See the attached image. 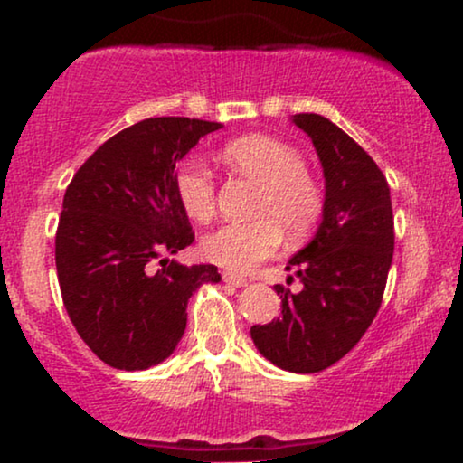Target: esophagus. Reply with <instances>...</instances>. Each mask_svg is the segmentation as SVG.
<instances>
[{
  "label": "esophagus",
  "mask_w": 463,
  "mask_h": 463,
  "mask_svg": "<svg viewBox=\"0 0 463 463\" xmlns=\"http://www.w3.org/2000/svg\"><path fill=\"white\" fill-rule=\"evenodd\" d=\"M224 283L232 285V287H246V285L250 283V280H248V279H243V276H237V274L226 272V274H224Z\"/></svg>",
  "instance_id": "obj_1"
}]
</instances>
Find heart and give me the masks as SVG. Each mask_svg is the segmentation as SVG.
<instances>
[{
  "label": "heart",
  "instance_id": "heart-1",
  "mask_svg": "<svg viewBox=\"0 0 463 463\" xmlns=\"http://www.w3.org/2000/svg\"><path fill=\"white\" fill-rule=\"evenodd\" d=\"M224 158L248 176L265 184L257 213L261 220L224 224L202 239V254L231 272H250L279 250L283 231L300 235L309 231L322 211V195L305 174V158L287 143L265 135L231 141ZM174 189L191 220L209 222L215 213V180L206 163L189 156L178 163Z\"/></svg>",
  "mask_w": 463,
  "mask_h": 463
}]
</instances>
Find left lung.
<instances>
[{
    "label": "left lung",
    "mask_w": 463,
    "mask_h": 463,
    "mask_svg": "<svg viewBox=\"0 0 463 463\" xmlns=\"http://www.w3.org/2000/svg\"><path fill=\"white\" fill-rule=\"evenodd\" d=\"M309 137L324 174L322 222L289 259L302 291L283 298V316L250 328L276 368L313 374L350 353L379 311L394 254L390 187L379 165L342 128L316 113L291 115Z\"/></svg>",
    "instance_id": "1"
}]
</instances>
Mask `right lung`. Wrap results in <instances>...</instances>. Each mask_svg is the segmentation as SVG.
Returning <instances> with one entry per match:
<instances>
[{"label":"right lung","instance_id":"1","mask_svg":"<svg viewBox=\"0 0 463 463\" xmlns=\"http://www.w3.org/2000/svg\"><path fill=\"white\" fill-rule=\"evenodd\" d=\"M220 128L189 117L143 119L99 146L65 191L56 231L62 302L110 368L167 359L187 328L191 296L222 280L215 265L169 259L194 241L174 189L176 163Z\"/></svg>","mask_w":463,"mask_h":463}]
</instances>
